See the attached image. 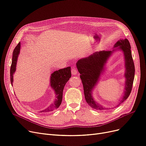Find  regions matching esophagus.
Wrapping results in <instances>:
<instances>
[{"label": "esophagus", "mask_w": 146, "mask_h": 146, "mask_svg": "<svg viewBox=\"0 0 146 146\" xmlns=\"http://www.w3.org/2000/svg\"><path fill=\"white\" fill-rule=\"evenodd\" d=\"M72 74H73V75H76L77 74H78V70H76V68H75L74 67H73V68H72Z\"/></svg>", "instance_id": "1"}]
</instances>
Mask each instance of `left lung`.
I'll use <instances>...</instances> for the list:
<instances>
[{
  "instance_id": "8db88e82",
  "label": "left lung",
  "mask_w": 146,
  "mask_h": 146,
  "mask_svg": "<svg viewBox=\"0 0 146 146\" xmlns=\"http://www.w3.org/2000/svg\"><path fill=\"white\" fill-rule=\"evenodd\" d=\"M120 49L123 51L125 60L126 78L124 96L120 100L119 105L122 104L128 98L131 94L133 82L134 79L135 66L133 61L131 45L127 39L118 40L112 50H101L96 52L88 57L80 59L76 63V66L80 73V78L84 86L85 98L86 103L91 108L96 110H104V107L96 102L92 96L93 88L97 84L104 66L111 54ZM118 105V106H119Z\"/></svg>"
}]
</instances>
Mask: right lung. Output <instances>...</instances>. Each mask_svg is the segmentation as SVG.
<instances>
[{"mask_svg": "<svg viewBox=\"0 0 146 146\" xmlns=\"http://www.w3.org/2000/svg\"><path fill=\"white\" fill-rule=\"evenodd\" d=\"M20 42L15 48L13 53H12V64L10 69V79L11 83L12 85L13 83V74L16 70V64L17 58L20 51ZM71 67H67L66 68L60 69L58 70L55 71L50 75V86L55 91L56 95V99L54 104L47 107L46 109L40 111V113H46L50 111L55 109L58 108L61 104L62 99V92L65 85L66 84L69 79L71 78Z\"/></svg>", "mask_w": 146, "mask_h": 146, "instance_id": "add662e5", "label": "right lung"}]
</instances>
